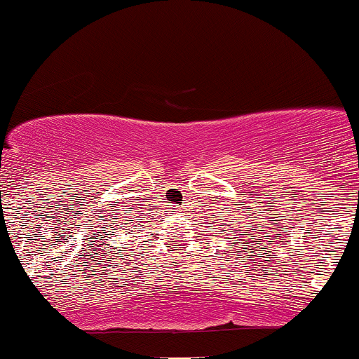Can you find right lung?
I'll return each mask as SVG.
<instances>
[{
	"label": "right lung",
	"mask_w": 359,
	"mask_h": 359,
	"mask_svg": "<svg viewBox=\"0 0 359 359\" xmlns=\"http://www.w3.org/2000/svg\"><path fill=\"white\" fill-rule=\"evenodd\" d=\"M120 229H122V227H120Z\"/></svg>",
	"instance_id": "obj_1"
}]
</instances>
